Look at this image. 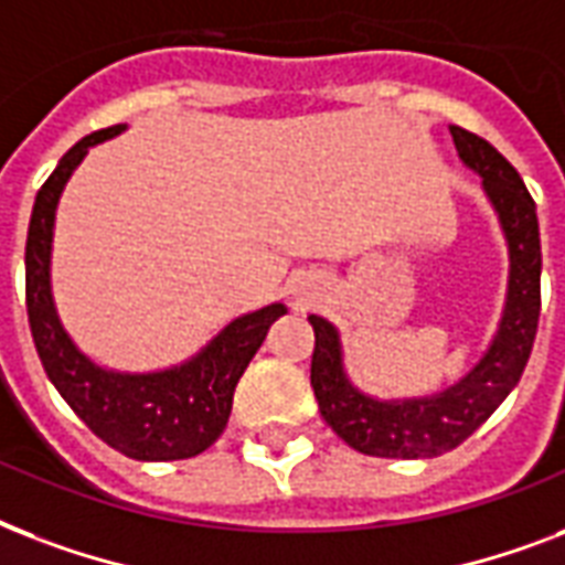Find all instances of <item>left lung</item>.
<instances>
[{
  "mask_svg": "<svg viewBox=\"0 0 565 565\" xmlns=\"http://www.w3.org/2000/svg\"><path fill=\"white\" fill-rule=\"evenodd\" d=\"M460 159L483 177L489 200L495 205L510 247V288L501 327L489 353L471 374L436 397L383 404L348 383L342 369L339 332L318 315L309 318L315 330L312 392L323 422L353 450L388 460L439 457L466 441L489 415L495 413L510 388L519 383L533 351L540 327V221L531 191L515 168L480 135L450 126Z\"/></svg>",
  "mask_w": 565,
  "mask_h": 565,
  "instance_id": "1",
  "label": "left lung"
}]
</instances>
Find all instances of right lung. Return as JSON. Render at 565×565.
I'll list each match as a JSON object with an SVG mask.
<instances>
[{"instance_id": "add662e5", "label": "right lung", "mask_w": 565, "mask_h": 565, "mask_svg": "<svg viewBox=\"0 0 565 565\" xmlns=\"http://www.w3.org/2000/svg\"><path fill=\"white\" fill-rule=\"evenodd\" d=\"M124 126L85 135L64 152L34 196L25 238V309L46 377L94 436L132 460L164 462L203 454L233 413V392L286 306L270 303L242 315L185 365L159 374H115L87 360L61 327L50 291L52 223L61 188L87 147L115 138Z\"/></svg>"}]
</instances>
